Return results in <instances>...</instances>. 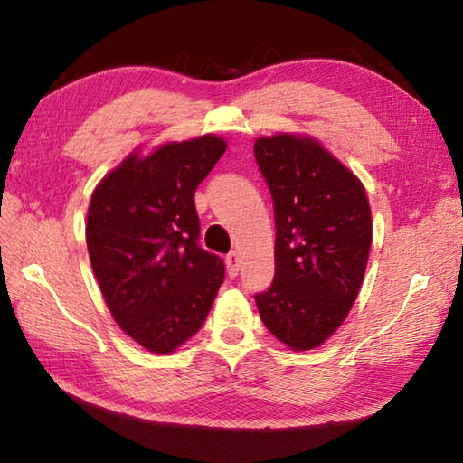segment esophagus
<instances>
[{"instance_id": "esophagus-1", "label": "esophagus", "mask_w": 463, "mask_h": 463, "mask_svg": "<svg viewBox=\"0 0 463 463\" xmlns=\"http://www.w3.org/2000/svg\"><path fill=\"white\" fill-rule=\"evenodd\" d=\"M226 269H229L231 278H237V273L241 269V257H239V253H234V250L226 255Z\"/></svg>"}]
</instances>
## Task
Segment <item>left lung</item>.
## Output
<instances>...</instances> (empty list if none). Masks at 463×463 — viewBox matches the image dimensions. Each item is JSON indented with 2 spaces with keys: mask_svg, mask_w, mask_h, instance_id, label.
<instances>
[{
  "mask_svg": "<svg viewBox=\"0 0 463 463\" xmlns=\"http://www.w3.org/2000/svg\"><path fill=\"white\" fill-rule=\"evenodd\" d=\"M276 213V278L257 294L268 331L292 351L320 347L362 288L372 210L359 177L308 135L255 140Z\"/></svg>",
  "mask_w": 463,
  "mask_h": 463,
  "instance_id": "obj_1",
  "label": "left lung"
}]
</instances>
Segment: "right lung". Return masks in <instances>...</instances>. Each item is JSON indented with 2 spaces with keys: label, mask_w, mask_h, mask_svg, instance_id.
<instances>
[{
  "label": "right lung",
  "mask_w": 463,
  "mask_h": 463,
  "mask_svg": "<svg viewBox=\"0 0 463 463\" xmlns=\"http://www.w3.org/2000/svg\"><path fill=\"white\" fill-rule=\"evenodd\" d=\"M226 151L203 135L130 153L91 194L90 261L109 315L153 354L200 331L224 279L221 257L198 247L195 187Z\"/></svg>",
  "instance_id": "obj_1"
}]
</instances>
